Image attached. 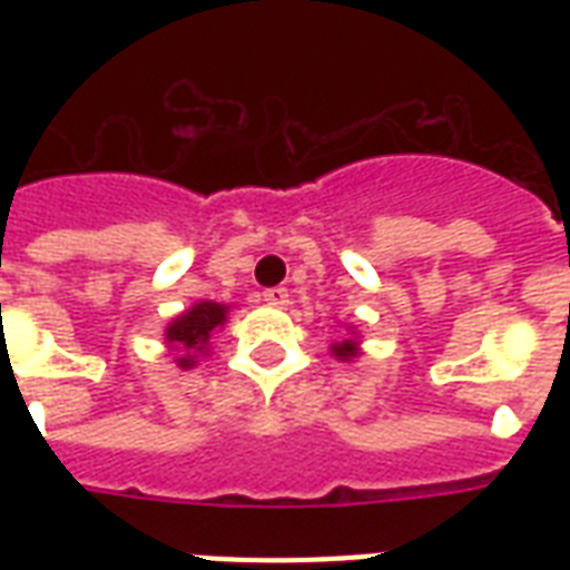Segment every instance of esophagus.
<instances>
[{"mask_svg":"<svg viewBox=\"0 0 570 570\" xmlns=\"http://www.w3.org/2000/svg\"><path fill=\"white\" fill-rule=\"evenodd\" d=\"M263 302L272 304V307H286L289 293H286V286H268V289H263Z\"/></svg>","mask_w":570,"mask_h":570,"instance_id":"esophagus-1","label":"esophagus"}]
</instances>
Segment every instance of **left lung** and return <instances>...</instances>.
<instances>
[{
    "label": "left lung",
    "instance_id": "8db88e82",
    "mask_svg": "<svg viewBox=\"0 0 570 570\" xmlns=\"http://www.w3.org/2000/svg\"><path fill=\"white\" fill-rule=\"evenodd\" d=\"M334 352H337L340 357H352L355 355V346H352V343H343V346H334Z\"/></svg>",
    "mask_w": 570,
    "mask_h": 570
}]
</instances>
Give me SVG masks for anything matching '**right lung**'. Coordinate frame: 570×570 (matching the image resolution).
<instances>
[{"label": "right lung", "instance_id": "right-lung-1", "mask_svg": "<svg viewBox=\"0 0 570 570\" xmlns=\"http://www.w3.org/2000/svg\"><path fill=\"white\" fill-rule=\"evenodd\" d=\"M224 313H227V307H222V304L200 302V304H195L189 313H183L180 320L168 325V331H165L168 343H171L174 348L186 352L183 357H177V364L180 366L197 364L191 352H200V348H206V343H209V337H213V331L224 322Z\"/></svg>", "mask_w": 570, "mask_h": 570}]
</instances>
